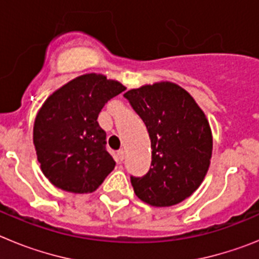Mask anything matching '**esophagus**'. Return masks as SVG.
<instances>
[{"label":"esophagus","instance_id":"1","mask_svg":"<svg viewBox=\"0 0 259 259\" xmlns=\"http://www.w3.org/2000/svg\"><path fill=\"white\" fill-rule=\"evenodd\" d=\"M116 154H118L119 161H123V159H124V150H123V149L118 150V153H116Z\"/></svg>","mask_w":259,"mask_h":259}]
</instances>
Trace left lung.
<instances>
[{"mask_svg": "<svg viewBox=\"0 0 259 259\" xmlns=\"http://www.w3.org/2000/svg\"><path fill=\"white\" fill-rule=\"evenodd\" d=\"M152 143V167L131 176L136 196L152 206H172L188 198L205 179L212 153L206 115L185 89L161 81L124 93Z\"/></svg>", "mask_w": 259, "mask_h": 259, "instance_id": "obj_1", "label": "left lung"}]
</instances>
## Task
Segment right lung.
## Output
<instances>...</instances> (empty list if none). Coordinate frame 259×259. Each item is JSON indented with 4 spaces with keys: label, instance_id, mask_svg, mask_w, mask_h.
Listing matches in <instances>:
<instances>
[{
    "label": "right lung",
    "instance_id": "add662e5",
    "mask_svg": "<svg viewBox=\"0 0 259 259\" xmlns=\"http://www.w3.org/2000/svg\"><path fill=\"white\" fill-rule=\"evenodd\" d=\"M125 91L101 74L75 77L48 97L33 124V145L41 171L57 188L91 193L114 170L106 132L97 122L109 100Z\"/></svg>",
    "mask_w": 259,
    "mask_h": 259
}]
</instances>
